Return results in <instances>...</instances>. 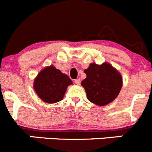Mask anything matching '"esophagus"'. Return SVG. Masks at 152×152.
<instances>
[{
  "label": "esophagus",
  "instance_id": "obj_1",
  "mask_svg": "<svg viewBox=\"0 0 152 152\" xmlns=\"http://www.w3.org/2000/svg\"><path fill=\"white\" fill-rule=\"evenodd\" d=\"M75 84H77V85H80V79L75 80Z\"/></svg>",
  "mask_w": 152,
  "mask_h": 152
}]
</instances>
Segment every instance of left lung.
<instances>
[{
	"label": "left lung",
	"instance_id": "obj_1",
	"mask_svg": "<svg viewBox=\"0 0 152 152\" xmlns=\"http://www.w3.org/2000/svg\"><path fill=\"white\" fill-rule=\"evenodd\" d=\"M84 72L86 77L82 80L81 86L90 102L97 106H104L118 97L123 86V77L110 64L104 62L98 65L92 63Z\"/></svg>",
	"mask_w": 152,
	"mask_h": 152
}]
</instances>
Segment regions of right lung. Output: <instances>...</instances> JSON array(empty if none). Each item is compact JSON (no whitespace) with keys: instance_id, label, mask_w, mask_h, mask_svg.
<instances>
[{"instance_id":"1","label":"right lung","mask_w":152,"mask_h":152,"mask_svg":"<svg viewBox=\"0 0 152 152\" xmlns=\"http://www.w3.org/2000/svg\"><path fill=\"white\" fill-rule=\"evenodd\" d=\"M72 83L68 75L51 65L37 74L34 80L33 88L40 100L52 104L62 100L67 87Z\"/></svg>"}]
</instances>
